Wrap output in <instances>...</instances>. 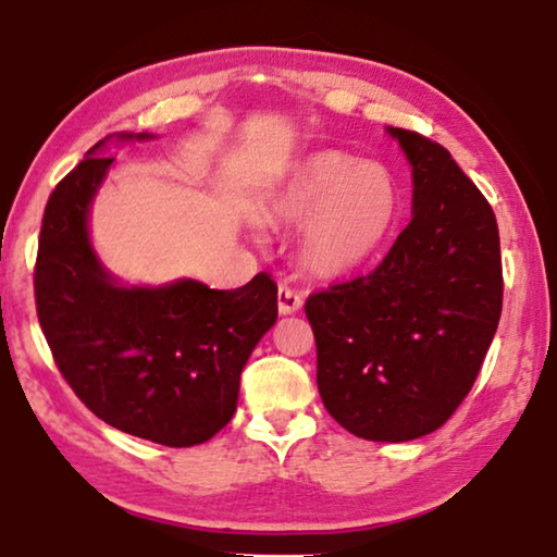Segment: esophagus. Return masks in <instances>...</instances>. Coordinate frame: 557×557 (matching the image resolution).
Listing matches in <instances>:
<instances>
[{"mask_svg":"<svg viewBox=\"0 0 557 557\" xmlns=\"http://www.w3.org/2000/svg\"><path fill=\"white\" fill-rule=\"evenodd\" d=\"M301 295L297 289H292V287H287V285H280V289H277V309H280V314H295V312H299L301 309Z\"/></svg>","mask_w":557,"mask_h":557,"instance_id":"1","label":"esophagus"}]
</instances>
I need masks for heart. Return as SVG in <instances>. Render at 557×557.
I'll list each match as a JSON object with an SVG mask.
<instances>
[{
	"instance_id": "b5f03b06",
	"label": "heart",
	"mask_w": 557,
	"mask_h": 557,
	"mask_svg": "<svg viewBox=\"0 0 557 557\" xmlns=\"http://www.w3.org/2000/svg\"><path fill=\"white\" fill-rule=\"evenodd\" d=\"M398 213V188L375 162L317 152L292 169L268 206V219L298 223L297 256L309 275L334 280L361 268Z\"/></svg>"
}]
</instances>
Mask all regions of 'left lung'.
<instances>
[{
  "instance_id": "1",
  "label": "left lung",
  "mask_w": 557,
  "mask_h": 557,
  "mask_svg": "<svg viewBox=\"0 0 557 557\" xmlns=\"http://www.w3.org/2000/svg\"><path fill=\"white\" fill-rule=\"evenodd\" d=\"M412 166V219L381 265L307 297L317 385L351 435L408 442L445 425L502 317L492 206L445 147L388 127Z\"/></svg>"
}]
</instances>
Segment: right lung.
<instances>
[{
	"instance_id": "add662e5",
	"label": "right lung",
	"mask_w": 557,
	"mask_h": 557,
	"mask_svg": "<svg viewBox=\"0 0 557 557\" xmlns=\"http://www.w3.org/2000/svg\"><path fill=\"white\" fill-rule=\"evenodd\" d=\"M102 145L46 203L36 314L61 375L100 420L157 445H201L233 418L243 366L277 319V285L258 272L238 289L196 280L120 287L88 238L92 196L112 164L96 154Z\"/></svg>"
}]
</instances>
